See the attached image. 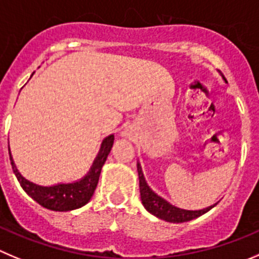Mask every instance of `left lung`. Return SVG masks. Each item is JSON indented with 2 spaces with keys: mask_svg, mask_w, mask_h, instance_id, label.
Masks as SVG:
<instances>
[{
  "mask_svg": "<svg viewBox=\"0 0 259 259\" xmlns=\"http://www.w3.org/2000/svg\"><path fill=\"white\" fill-rule=\"evenodd\" d=\"M137 170H139V179H140V193H141V201L144 203L145 208L152 213L156 218L161 219V220L169 221V223H186V221H191L193 219L198 218V216L203 215L207 211H210L213 206H210L207 208L198 211H189V210H182V208L176 207V206L170 205L169 202L162 199L161 197L157 196L156 193L150 189L145 182L144 174H142L141 166L137 164Z\"/></svg>",
  "mask_w": 259,
  "mask_h": 259,
  "instance_id": "8db88e82",
  "label": "left lung"
}]
</instances>
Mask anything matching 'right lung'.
<instances>
[{
    "label": "right lung",
    "instance_id": "obj_1",
    "mask_svg": "<svg viewBox=\"0 0 259 259\" xmlns=\"http://www.w3.org/2000/svg\"><path fill=\"white\" fill-rule=\"evenodd\" d=\"M114 142V136L110 135L103 141L102 149H100L99 155L94 161V165L91 170L89 171L88 176L76 183L70 184H57L53 187H40L31 182L26 181L21 177V174L17 171L16 166L14 164L11 154H10V160H11L12 170L16 176L17 181L23 187L24 191L36 201L40 206L48 208L52 211H71L76 208L82 207L90 201L91 196L94 194L95 188L98 186L100 171H102L103 165L107 160L108 154Z\"/></svg>",
    "mask_w": 259,
    "mask_h": 259
}]
</instances>
